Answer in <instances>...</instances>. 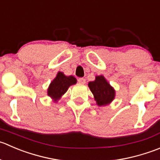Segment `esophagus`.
I'll return each mask as SVG.
<instances>
[{"label":"esophagus","instance_id":"esophagus-1","mask_svg":"<svg viewBox=\"0 0 160 160\" xmlns=\"http://www.w3.org/2000/svg\"><path fill=\"white\" fill-rule=\"evenodd\" d=\"M78 82H79L80 84H85V79L84 78H79L78 79Z\"/></svg>","mask_w":160,"mask_h":160}]
</instances>
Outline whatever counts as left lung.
Masks as SVG:
<instances>
[{
    "label": "left lung",
    "instance_id": "left-lung-1",
    "mask_svg": "<svg viewBox=\"0 0 160 160\" xmlns=\"http://www.w3.org/2000/svg\"><path fill=\"white\" fill-rule=\"evenodd\" d=\"M88 87L99 106L110 103L115 96V91L103 76H96V80L90 82Z\"/></svg>",
    "mask_w": 160,
    "mask_h": 160
}]
</instances>
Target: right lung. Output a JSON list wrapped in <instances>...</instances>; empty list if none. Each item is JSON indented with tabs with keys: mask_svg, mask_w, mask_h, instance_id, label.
<instances>
[{
	"mask_svg": "<svg viewBox=\"0 0 160 160\" xmlns=\"http://www.w3.org/2000/svg\"><path fill=\"white\" fill-rule=\"evenodd\" d=\"M75 83H76V78L75 77L72 75L65 76L63 72H58L56 78L50 83L47 94L56 101L67 92L70 85Z\"/></svg>",
	"mask_w": 160,
	"mask_h": 160,
	"instance_id": "add662e5",
	"label": "right lung"
}]
</instances>
